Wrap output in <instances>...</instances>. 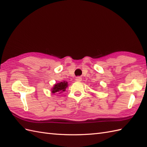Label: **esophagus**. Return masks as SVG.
<instances>
[{
	"instance_id": "34e87169",
	"label": "esophagus",
	"mask_w": 147,
	"mask_h": 147,
	"mask_svg": "<svg viewBox=\"0 0 147 147\" xmlns=\"http://www.w3.org/2000/svg\"><path fill=\"white\" fill-rule=\"evenodd\" d=\"M76 81H82V78L80 76H78L76 78Z\"/></svg>"
}]
</instances>
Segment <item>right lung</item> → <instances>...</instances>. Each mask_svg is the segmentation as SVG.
Segmentation results:
<instances>
[{
  "mask_svg": "<svg viewBox=\"0 0 147 147\" xmlns=\"http://www.w3.org/2000/svg\"><path fill=\"white\" fill-rule=\"evenodd\" d=\"M67 86V82L64 81V82H61L59 83H56L54 84V87L51 90V92L53 93H61V91H64L66 90V87Z\"/></svg>",
  "mask_w": 147,
  "mask_h": 147,
  "instance_id": "1",
  "label": "right lung"
}]
</instances>
